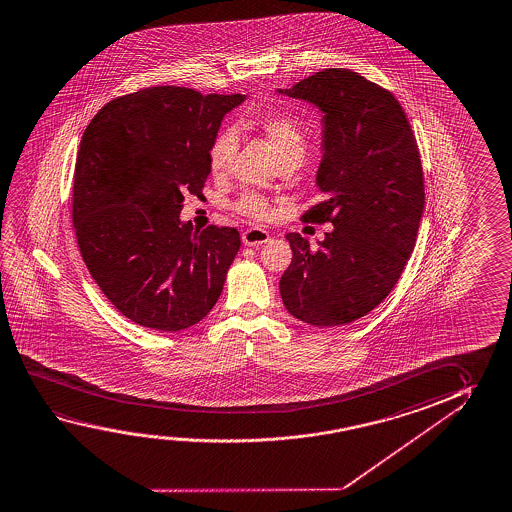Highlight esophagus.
Listing matches in <instances>:
<instances>
[{"label": "esophagus", "mask_w": 512, "mask_h": 512, "mask_svg": "<svg viewBox=\"0 0 512 512\" xmlns=\"http://www.w3.org/2000/svg\"><path fill=\"white\" fill-rule=\"evenodd\" d=\"M269 232L262 230V228L252 227L243 232L244 246H260V244L268 243Z\"/></svg>", "instance_id": "1"}]
</instances>
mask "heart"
Masks as SVG:
<instances>
[{"mask_svg":"<svg viewBox=\"0 0 512 512\" xmlns=\"http://www.w3.org/2000/svg\"><path fill=\"white\" fill-rule=\"evenodd\" d=\"M253 126L264 135L271 150L275 151L278 160L287 159L296 153L305 151V135L302 123L291 114L284 112H264L253 121ZM235 150V132L232 128L219 130L218 135L210 144L209 162L214 175H223L228 168ZM235 210L246 218L268 219L271 216V205L268 198L259 193H244L237 202Z\"/></svg>","mask_w":512,"mask_h":512,"instance_id":"heart-1","label":"heart"}]
</instances>
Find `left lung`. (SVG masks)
Returning a JSON list of instances; mask_svg holds the SVG:
<instances>
[{
    "label": "left lung",
    "mask_w": 512,
    "mask_h": 512,
    "mask_svg": "<svg viewBox=\"0 0 512 512\" xmlns=\"http://www.w3.org/2000/svg\"><path fill=\"white\" fill-rule=\"evenodd\" d=\"M278 93L325 114V200L302 218L334 225L316 250L285 235L293 260L280 278L282 302L312 327L348 325L386 300L416 244L425 205L418 143L400 101L352 69H323Z\"/></svg>",
    "instance_id": "8db88e82"
}]
</instances>
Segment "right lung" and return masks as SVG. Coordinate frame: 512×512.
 I'll list each match as a JSON object with an SVG mask.
<instances>
[{
	"mask_svg": "<svg viewBox=\"0 0 512 512\" xmlns=\"http://www.w3.org/2000/svg\"><path fill=\"white\" fill-rule=\"evenodd\" d=\"M243 100L159 85L114 98L85 128L73 178L76 243L109 302L141 327H193L223 291L239 232H198L178 214L184 194L202 193L221 119Z\"/></svg>",
	"mask_w": 512,
	"mask_h": 512,
	"instance_id": "1",
	"label": "right lung"
}]
</instances>
